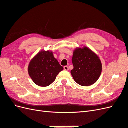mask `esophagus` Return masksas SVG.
<instances>
[{
  "mask_svg": "<svg viewBox=\"0 0 128 128\" xmlns=\"http://www.w3.org/2000/svg\"><path fill=\"white\" fill-rule=\"evenodd\" d=\"M64 70H69L68 67L67 66H64Z\"/></svg>",
  "mask_w": 128,
  "mask_h": 128,
  "instance_id": "1",
  "label": "esophagus"
}]
</instances>
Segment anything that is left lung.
Here are the masks:
<instances>
[{
	"mask_svg": "<svg viewBox=\"0 0 128 128\" xmlns=\"http://www.w3.org/2000/svg\"><path fill=\"white\" fill-rule=\"evenodd\" d=\"M72 61L73 69L70 73L76 83L82 86H89L100 77L101 62L98 56L88 47L76 48Z\"/></svg>",
	"mask_w": 128,
	"mask_h": 128,
	"instance_id": "1",
	"label": "left lung"
}]
</instances>
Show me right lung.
<instances>
[{
  "mask_svg": "<svg viewBox=\"0 0 128 128\" xmlns=\"http://www.w3.org/2000/svg\"><path fill=\"white\" fill-rule=\"evenodd\" d=\"M63 69L52 52L42 50L30 60L28 72L36 84L47 86L55 80L57 75Z\"/></svg>",
  "mask_w": 128,
  "mask_h": 128,
  "instance_id": "add662e5",
  "label": "right lung"
}]
</instances>
